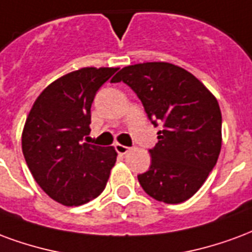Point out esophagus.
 <instances>
[{"mask_svg":"<svg viewBox=\"0 0 252 252\" xmlns=\"http://www.w3.org/2000/svg\"><path fill=\"white\" fill-rule=\"evenodd\" d=\"M115 150H117V153L118 154H126L130 150V148H127V146H125V145H121V144H115Z\"/></svg>","mask_w":252,"mask_h":252,"instance_id":"1","label":"esophagus"}]
</instances>
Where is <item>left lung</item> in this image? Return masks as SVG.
<instances>
[{"label": "left lung", "mask_w": 252, "mask_h": 252, "mask_svg": "<svg viewBox=\"0 0 252 252\" xmlns=\"http://www.w3.org/2000/svg\"><path fill=\"white\" fill-rule=\"evenodd\" d=\"M113 83L124 82L137 94L158 142L152 164L138 174L146 193L166 204L190 199L216 165L221 149V113L218 100L199 79L170 63L122 68Z\"/></svg>", "instance_id": "left-lung-1"}]
</instances>
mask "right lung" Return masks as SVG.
Wrapping results in <instances>:
<instances>
[{
  "instance_id": "add662e5",
  "label": "right lung",
  "mask_w": 252,
  "mask_h": 252,
  "mask_svg": "<svg viewBox=\"0 0 252 252\" xmlns=\"http://www.w3.org/2000/svg\"><path fill=\"white\" fill-rule=\"evenodd\" d=\"M118 68L87 67L55 80L33 103L23 153L33 179L51 199L76 207L98 197L117 161L113 146L86 144L91 104Z\"/></svg>"
}]
</instances>
